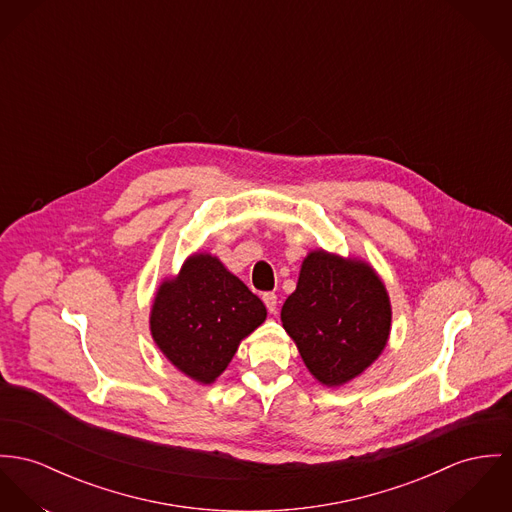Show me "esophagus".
I'll return each instance as SVG.
<instances>
[{"instance_id": "34e87169", "label": "esophagus", "mask_w": 512, "mask_h": 512, "mask_svg": "<svg viewBox=\"0 0 512 512\" xmlns=\"http://www.w3.org/2000/svg\"><path fill=\"white\" fill-rule=\"evenodd\" d=\"M263 302H265V306H267L269 314H276V310H278V302H276L275 292H265V294H263Z\"/></svg>"}]
</instances>
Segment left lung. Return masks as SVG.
Instances as JSON below:
<instances>
[{
    "label": "left lung",
    "instance_id": "1",
    "mask_svg": "<svg viewBox=\"0 0 512 512\" xmlns=\"http://www.w3.org/2000/svg\"><path fill=\"white\" fill-rule=\"evenodd\" d=\"M282 327L306 368L327 388L360 376L384 353L392 304L382 278L362 259L314 249L286 298Z\"/></svg>",
    "mask_w": 512,
    "mask_h": 512
}]
</instances>
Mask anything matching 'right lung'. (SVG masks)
I'll list each match as a JSON object with an SVG mask.
<instances>
[{
  "mask_svg": "<svg viewBox=\"0 0 512 512\" xmlns=\"http://www.w3.org/2000/svg\"><path fill=\"white\" fill-rule=\"evenodd\" d=\"M265 319V304L216 255L193 253L159 284L150 331L179 372L208 386Z\"/></svg>",
  "mask_w": 512,
  "mask_h": 512,
  "instance_id": "add662e5",
  "label": "right lung"
}]
</instances>
